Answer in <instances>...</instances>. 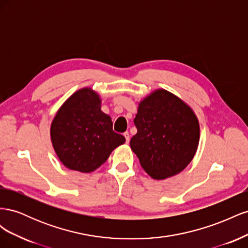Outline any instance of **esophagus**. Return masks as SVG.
Instances as JSON below:
<instances>
[{"label": "esophagus", "mask_w": 248, "mask_h": 248, "mask_svg": "<svg viewBox=\"0 0 248 248\" xmlns=\"http://www.w3.org/2000/svg\"><path fill=\"white\" fill-rule=\"evenodd\" d=\"M124 137H125L126 142H127V144H128V142H129V140H130V137H129V133H128V131H126V132H124Z\"/></svg>", "instance_id": "esophagus-1"}]
</instances>
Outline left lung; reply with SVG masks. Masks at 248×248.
<instances>
[{
  "label": "left lung",
  "mask_w": 248,
  "mask_h": 248,
  "mask_svg": "<svg viewBox=\"0 0 248 248\" xmlns=\"http://www.w3.org/2000/svg\"><path fill=\"white\" fill-rule=\"evenodd\" d=\"M133 122L138 133L130 148L153 179L179 174L196 155L199 120L188 104L167 90H155L140 101Z\"/></svg>",
  "instance_id": "8db88e82"
}]
</instances>
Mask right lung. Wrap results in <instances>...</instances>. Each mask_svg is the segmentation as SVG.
<instances>
[{
	"label": "right lung",
	"instance_id": "obj_1",
	"mask_svg": "<svg viewBox=\"0 0 248 248\" xmlns=\"http://www.w3.org/2000/svg\"><path fill=\"white\" fill-rule=\"evenodd\" d=\"M55 152L66 168L92 172L125 142L112 130L111 118L101 110V98L92 88L74 92L57 111L50 125Z\"/></svg>",
	"mask_w": 248,
	"mask_h": 248
}]
</instances>
